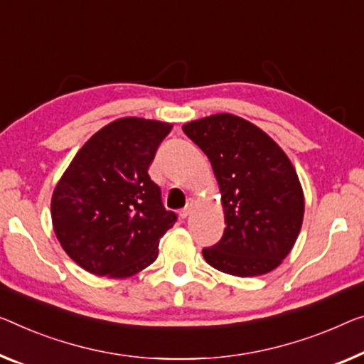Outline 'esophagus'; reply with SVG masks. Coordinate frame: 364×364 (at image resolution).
I'll return each instance as SVG.
<instances>
[{
	"label": "esophagus",
	"mask_w": 364,
	"mask_h": 364,
	"mask_svg": "<svg viewBox=\"0 0 364 364\" xmlns=\"http://www.w3.org/2000/svg\"><path fill=\"white\" fill-rule=\"evenodd\" d=\"M193 205H194V199L189 198V199H188V203H186V205H184V208L180 210V215L183 217V219H186V217H188L189 214H191Z\"/></svg>",
	"instance_id": "esophagus-1"
}]
</instances>
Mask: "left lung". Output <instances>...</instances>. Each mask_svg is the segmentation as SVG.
<instances>
[{
    "mask_svg": "<svg viewBox=\"0 0 364 364\" xmlns=\"http://www.w3.org/2000/svg\"><path fill=\"white\" fill-rule=\"evenodd\" d=\"M208 155L220 189L225 230L203 250L222 273L250 278L278 268L294 247L304 194L294 166L268 134L234 114L183 126Z\"/></svg>",
    "mask_w": 364,
    "mask_h": 364,
    "instance_id": "obj_1",
    "label": "left lung"
}]
</instances>
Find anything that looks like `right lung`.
Returning <instances> with one entry per match:
<instances>
[{"label":"right lung","mask_w":364,"mask_h":364,"mask_svg":"<svg viewBox=\"0 0 364 364\" xmlns=\"http://www.w3.org/2000/svg\"><path fill=\"white\" fill-rule=\"evenodd\" d=\"M171 124L117 119L75 155L52 196L53 230L70 258L96 276L127 278L159 255L176 222L149 176Z\"/></svg>","instance_id":"obj_1"}]
</instances>
